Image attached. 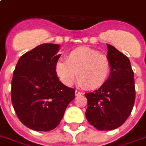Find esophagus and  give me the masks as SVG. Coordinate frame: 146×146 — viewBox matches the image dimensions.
Instances as JSON below:
<instances>
[{"instance_id": "1", "label": "esophagus", "mask_w": 146, "mask_h": 146, "mask_svg": "<svg viewBox=\"0 0 146 146\" xmlns=\"http://www.w3.org/2000/svg\"><path fill=\"white\" fill-rule=\"evenodd\" d=\"M80 94H82L81 92H80V91H78V90H76V91H75V95H76V96H79V95H80Z\"/></svg>"}]
</instances>
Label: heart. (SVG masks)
I'll return each mask as SVG.
<instances>
[{"instance_id":"1","label":"heart","mask_w":146,"mask_h":146,"mask_svg":"<svg viewBox=\"0 0 146 146\" xmlns=\"http://www.w3.org/2000/svg\"><path fill=\"white\" fill-rule=\"evenodd\" d=\"M55 71L60 81L67 87L75 81L77 73L80 86L87 90H96L102 87L108 80L111 62L105 54L83 46L68 53L66 62L58 61Z\"/></svg>"}]
</instances>
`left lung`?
<instances>
[{
	"label": "left lung",
	"mask_w": 146,
	"mask_h": 146,
	"mask_svg": "<svg viewBox=\"0 0 146 146\" xmlns=\"http://www.w3.org/2000/svg\"><path fill=\"white\" fill-rule=\"evenodd\" d=\"M111 71L103 86L94 92L85 94L88 122L100 131L118 128L127 120L135 100L134 72L125 55L107 44Z\"/></svg>",
	"instance_id": "8db88e82"
}]
</instances>
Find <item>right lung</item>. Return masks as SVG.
Wrapping results in <instances>:
<instances>
[{"label": "right lung", "mask_w": 146, "mask_h": 146, "mask_svg": "<svg viewBox=\"0 0 146 146\" xmlns=\"http://www.w3.org/2000/svg\"><path fill=\"white\" fill-rule=\"evenodd\" d=\"M59 46L45 43L18 59L11 81V102L18 119L32 130L48 131L59 125L75 90L59 80L55 66Z\"/></svg>", "instance_id": "add662e5"}]
</instances>
